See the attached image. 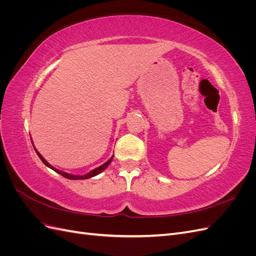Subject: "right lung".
I'll return each instance as SVG.
<instances>
[{
  "instance_id": "obj_1",
  "label": "right lung",
  "mask_w": 256,
  "mask_h": 256,
  "mask_svg": "<svg viewBox=\"0 0 256 256\" xmlns=\"http://www.w3.org/2000/svg\"><path fill=\"white\" fill-rule=\"evenodd\" d=\"M35 152H36V154H38V157L40 158V160L44 162V164L47 166L48 168H52L53 171H56V173H58V174H60L62 176H64V177H66V178H68V180H88V178H90V177H94V176H96V175H98L99 173H102L104 168H108V166H109L110 164H111V161L113 160V157L114 156H112L109 160H108L106 164H104L102 166H100L99 168H94L92 170V171H90V173H88V174H85V175H81V176H78V175H72V174H68V173H65V172H63V171H60V170H58V168H53L49 162H47L44 159V157L42 156V154L37 152V150L35 148Z\"/></svg>"
}]
</instances>
